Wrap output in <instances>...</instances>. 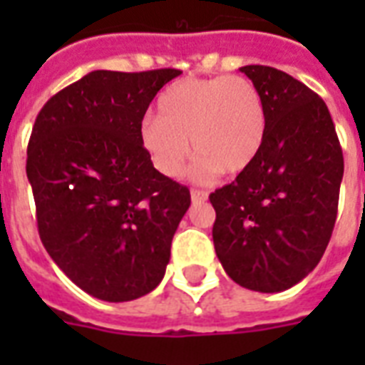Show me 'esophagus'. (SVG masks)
<instances>
[{"label": "esophagus", "instance_id": "obj_1", "mask_svg": "<svg viewBox=\"0 0 365 365\" xmlns=\"http://www.w3.org/2000/svg\"><path fill=\"white\" fill-rule=\"evenodd\" d=\"M208 199V195L205 191H199V189H193L191 191V200H193V205H200V202H205Z\"/></svg>", "mask_w": 365, "mask_h": 365}]
</instances>
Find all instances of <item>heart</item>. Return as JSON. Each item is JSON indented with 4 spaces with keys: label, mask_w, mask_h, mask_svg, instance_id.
Instances as JSON below:
<instances>
[{
    "label": "heart",
    "mask_w": 365,
    "mask_h": 365,
    "mask_svg": "<svg viewBox=\"0 0 365 365\" xmlns=\"http://www.w3.org/2000/svg\"><path fill=\"white\" fill-rule=\"evenodd\" d=\"M265 106L255 85L244 77L183 79L159 98V117L140 126V142L155 168L180 178L191 153L199 157L195 176L212 180L220 172L235 176L248 168L265 140Z\"/></svg>",
    "instance_id": "heart-1"
}]
</instances>
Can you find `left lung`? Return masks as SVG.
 <instances>
[{"instance_id": "left-lung-1", "label": "left lung", "mask_w": 365, "mask_h": 365, "mask_svg": "<svg viewBox=\"0 0 365 365\" xmlns=\"http://www.w3.org/2000/svg\"><path fill=\"white\" fill-rule=\"evenodd\" d=\"M265 106V140L237 180L210 195L217 259L242 288L277 294L322 259L334 231L343 151L328 106L288 73L242 66Z\"/></svg>"}]
</instances>
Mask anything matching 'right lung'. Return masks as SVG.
<instances>
[{
  "instance_id": "1",
  "label": "right lung",
  "mask_w": 365,
  "mask_h": 365,
  "mask_svg": "<svg viewBox=\"0 0 365 365\" xmlns=\"http://www.w3.org/2000/svg\"><path fill=\"white\" fill-rule=\"evenodd\" d=\"M180 70H96L43 106L26 174L39 237L71 282L121 303L153 292L191 195L140 142L151 100Z\"/></svg>"
}]
</instances>
